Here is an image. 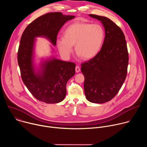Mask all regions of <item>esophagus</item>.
<instances>
[{
	"label": "esophagus",
	"mask_w": 147,
	"mask_h": 147,
	"mask_svg": "<svg viewBox=\"0 0 147 147\" xmlns=\"http://www.w3.org/2000/svg\"><path fill=\"white\" fill-rule=\"evenodd\" d=\"M76 73H79L80 71V67L78 66H76Z\"/></svg>",
	"instance_id": "obj_1"
}]
</instances>
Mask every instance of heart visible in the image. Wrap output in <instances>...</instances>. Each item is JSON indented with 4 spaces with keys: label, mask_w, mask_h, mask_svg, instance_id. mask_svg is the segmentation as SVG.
I'll return each instance as SVG.
<instances>
[{
    "label": "heart",
    "mask_w": 147,
    "mask_h": 147,
    "mask_svg": "<svg viewBox=\"0 0 147 147\" xmlns=\"http://www.w3.org/2000/svg\"><path fill=\"white\" fill-rule=\"evenodd\" d=\"M105 39L103 27L98 24L74 22L63 32V38L57 40V47L60 54L68 58L75 45V52L83 59L95 57L100 51Z\"/></svg>",
    "instance_id": "1"
}]
</instances>
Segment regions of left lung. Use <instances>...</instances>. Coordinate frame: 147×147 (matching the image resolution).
<instances>
[{
  "label": "left lung",
  "mask_w": 147,
  "mask_h": 147,
  "mask_svg": "<svg viewBox=\"0 0 147 147\" xmlns=\"http://www.w3.org/2000/svg\"><path fill=\"white\" fill-rule=\"evenodd\" d=\"M90 16L100 20L105 31L100 51L92 59L81 64L84 76V92L88 100L103 103L114 98L126 78L129 53L125 36L109 18L95 14Z\"/></svg>",
  "instance_id": "left-lung-1"
}]
</instances>
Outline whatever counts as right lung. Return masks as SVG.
I'll return each instance as SVG.
<instances>
[{
	"label": "right lung",
	"instance_id": "right-lung-1",
	"mask_svg": "<svg viewBox=\"0 0 147 147\" xmlns=\"http://www.w3.org/2000/svg\"><path fill=\"white\" fill-rule=\"evenodd\" d=\"M74 17L63 15L61 12L46 13L31 23L21 37L17 52L21 76L29 91L40 101L56 103L64 99L66 84L75 74L76 64L52 59L44 63L41 72L35 73L32 64L35 38L45 36L55 45L60 28Z\"/></svg>",
	"mask_w": 147,
	"mask_h": 147
}]
</instances>
